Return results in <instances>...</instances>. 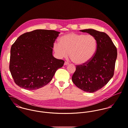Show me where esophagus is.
I'll return each mask as SVG.
<instances>
[{"instance_id": "esophagus-1", "label": "esophagus", "mask_w": 128, "mask_h": 128, "mask_svg": "<svg viewBox=\"0 0 128 128\" xmlns=\"http://www.w3.org/2000/svg\"><path fill=\"white\" fill-rule=\"evenodd\" d=\"M68 64H69V62H66V61H65V62H64V65H68Z\"/></svg>"}]
</instances>
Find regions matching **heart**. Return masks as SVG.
Segmentation results:
<instances>
[{
    "instance_id": "heart-1",
    "label": "heart",
    "mask_w": 128,
    "mask_h": 128,
    "mask_svg": "<svg viewBox=\"0 0 128 128\" xmlns=\"http://www.w3.org/2000/svg\"><path fill=\"white\" fill-rule=\"evenodd\" d=\"M97 48V41L92 34L70 32L61 36L59 44H55L53 50L59 58L69 57L75 64L82 65L90 61Z\"/></svg>"
}]
</instances>
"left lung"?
Instances as JSON below:
<instances>
[{
  "mask_svg": "<svg viewBox=\"0 0 128 128\" xmlns=\"http://www.w3.org/2000/svg\"><path fill=\"white\" fill-rule=\"evenodd\" d=\"M80 31L95 37L97 48L90 61L76 66L72 80L78 88L92 93L102 88L113 76L117 51L106 33L90 28Z\"/></svg>",
  "mask_w": 128,
  "mask_h": 128,
  "instance_id": "1",
  "label": "left lung"
}]
</instances>
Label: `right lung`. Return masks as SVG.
<instances>
[{
  "label": "right lung",
  "instance_id": "1",
  "mask_svg": "<svg viewBox=\"0 0 128 128\" xmlns=\"http://www.w3.org/2000/svg\"><path fill=\"white\" fill-rule=\"evenodd\" d=\"M60 32L36 30L21 35L10 50L9 70L16 84L27 90L41 88L50 82L64 61L52 55Z\"/></svg>",
  "mask_w": 128,
  "mask_h": 128
}]
</instances>
